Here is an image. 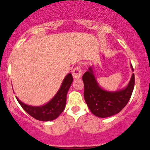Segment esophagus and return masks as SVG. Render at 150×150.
Masks as SVG:
<instances>
[{"label": "esophagus", "instance_id": "obj_1", "mask_svg": "<svg viewBox=\"0 0 150 150\" xmlns=\"http://www.w3.org/2000/svg\"><path fill=\"white\" fill-rule=\"evenodd\" d=\"M72 74H73V76L74 78H80V77L82 76V69H81L80 67L79 66L75 67Z\"/></svg>", "mask_w": 150, "mask_h": 150}]
</instances>
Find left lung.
Listing matches in <instances>:
<instances>
[{
  "label": "left lung",
  "instance_id": "8db88e82",
  "mask_svg": "<svg viewBox=\"0 0 150 150\" xmlns=\"http://www.w3.org/2000/svg\"><path fill=\"white\" fill-rule=\"evenodd\" d=\"M132 70L133 68L131 65ZM84 82V97L92 113L101 118L109 117L119 113L130 100L135 86V75L126 88L117 92H108L98 85L92 68L82 76Z\"/></svg>",
  "mask_w": 150,
  "mask_h": 150
}]
</instances>
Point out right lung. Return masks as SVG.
Returning <instances> with one entry per match:
<instances>
[{
    "mask_svg": "<svg viewBox=\"0 0 150 150\" xmlns=\"http://www.w3.org/2000/svg\"><path fill=\"white\" fill-rule=\"evenodd\" d=\"M73 78L70 73L68 74L62 82L61 87L55 97L47 104L42 106H32L22 103L16 97L23 109L35 119L42 121H49L56 119L63 112L66 103V95Z\"/></svg>",
    "mask_w": 150,
    "mask_h": 150,
    "instance_id": "obj_1",
    "label": "right lung"
}]
</instances>
